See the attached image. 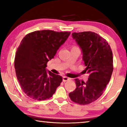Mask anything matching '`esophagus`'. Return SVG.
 <instances>
[{
    "label": "esophagus",
    "mask_w": 127,
    "mask_h": 127,
    "mask_svg": "<svg viewBox=\"0 0 127 127\" xmlns=\"http://www.w3.org/2000/svg\"><path fill=\"white\" fill-rule=\"evenodd\" d=\"M69 79V78L68 77H63V81L64 82H66V81H68Z\"/></svg>",
    "instance_id": "obj_1"
}]
</instances>
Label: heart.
Masks as SVG:
<instances>
[{
    "label": "heart",
    "mask_w": 127,
    "mask_h": 127,
    "mask_svg": "<svg viewBox=\"0 0 127 127\" xmlns=\"http://www.w3.org/2000/svg\"><path fill=\"white\" fill-rule=\"evenodd\" d=\"M73 48H77V47H76V46H74V47H73Z\"/></svg>",
    "instance_id": "obj_1"
}]
</instances>
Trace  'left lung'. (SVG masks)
<instances>
[{
  "label": "left lung",
  "instance_id": "8db88e82",
  "mask_svg": "<svg viewBox=\"0 0 127 127\" xmlns=\"http://www.w3.org/2000/svg\"><path fill=\"white\" fill-rule=\"evenodd\" d=\"M72 37L80 46L86 66L85 73L89 74L88 81L74 79L76 89L69 96L72 101L87 105L98 99L110 81L113 71V57L107 41L91 31L73 32Z\"/></svg>",
  "mask_w": 127,
  "mask_h": 127
}]
</instances>
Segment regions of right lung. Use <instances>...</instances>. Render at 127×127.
Returning a JSON list of instances; mask_svg holds the SVG:
<instances>
[{
    "label": "right lung",
    "instance_id": "1",
    "mask_svg": "<svg viewBox=\"0 0 127 127\" xmlns=\"http://www.w3.org/2000/svg\"><path fill=\"white\" fill-rule=\"evenodd\" d=\"M70 33L41 30L28 33L21 41L15 56L14 68L21 87L30 98L49 99L61 85L62 77L46 72L45 68Z\"/></svg>",
    "mask_w": 127,
    "mask_h": 127
}]
</instances>
